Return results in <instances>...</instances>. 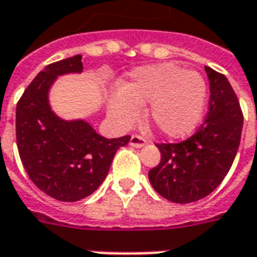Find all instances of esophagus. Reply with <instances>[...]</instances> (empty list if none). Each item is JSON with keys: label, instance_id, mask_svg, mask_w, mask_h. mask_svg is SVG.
Segmentation results:
<instances>
[{"label": "esophagus", "instance_id": "obj_1", "mask_svg": "<svg viewBox=\"0 0 257 257\" xmlns=\"http://www.w3.org/2000/svg\"><path fill=\"white\" fill-rule=\"evenodd\" d=\"M147 144V140L144 137H141L139 134H133L132 139H130V146L134 148H141Z\"/></svg>", "mask_w": 257, "mask_h": 257}]
</instances>
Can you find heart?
I'll return each mask as SVG.
<instances>
[{"mask_svg":"<svg viewBox=\"0 0 257 257\" xmlns=\"http://www.w3.org/2000/svg\"><path fill=\"white\" fill-rule=\"evenodd\" d=\"M207 85L199 72L172 63L148 65L133 72L132 81L109 103L120 124H133L141 106L151 105L150 118L161 134L180 139L196 130L206 107Z\"/></svg>","mask_w":257,"mask_h":257,"instance_id":"b5f03b06","label":"heart"}]
</instances>
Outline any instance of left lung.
<instances>
[{
    "label": "left lung",
    "instance_id": "left-lung-1",
    "mask_svg": "<svg viewBox=\"0 0 257 257\" xmlns=\"http://www.w3.org/2000/svg\"><path fill=\"white\" fill-rule=\"evenodd\" d=\"M210 82L208 113L197 132L182 143L157 144L161 162L148 172L155 192L186 204L213 192L232 166L240 143L243 116L225 75L206 67Z\"/></svg>",
    "mask_w": 257,
    "mask_h": 257
}]
</instances>
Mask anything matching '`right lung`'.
I'll list each match as a JSON object with an SVG mask.
<instances>
[{
    "instance_id": "add662e5",
    "label": "right lung",
    "mask_w": 257,
    "mask_h": 257,
    "mask_svg": "<svg viewBox=\"0 0 257 257\" xmlns=\"http://www.w3.org/2000/svg\"><path fill=\"white\" fill-rule=\"evenodd\" d=\"M82 56L60 60L37 74L17 105V146L26 173L47 196L78 201L105 180L113 157L130 136L105 139L85 120H63L49 91L60 75L82 72Z\"/></svg>"
}]
</instances>
